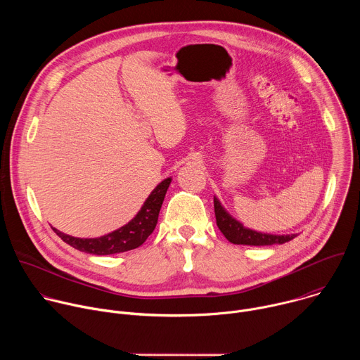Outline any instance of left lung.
I'll return each instance as SVG.
<instances>
[{"label":"left lung","mask_w":360,"mask_h":360,"mask_svg":"<svg viewBox=\"0 0 360 360\" xmlns=\"http://www.w3.org/2000/svg\"><path fill=\"white\" fill-rule=\"evenodd\" d=\"M214 208H215V218L217 225L224 233V236L235 243V245H250V246H265V245H275V243H285L292 240L296 235H271V233H261L248 228H243L236 219H233L221 205V202L214 198Z\"/></svg>","instance_id":"left-lung-1"}]
</instances>
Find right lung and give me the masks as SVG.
<instances>
[{
	"mask_svg": "<svg viewBox=\"0 0 360 360\" xmlns=\"http://www.w3.org/2000/svg\"><path fill=\"white\" fill-rule=\"evenodd\" d=\"M169 184H171V178L164 179L155 189L150 192V195L142 205V208L136 214V217L131 222H128L125 226L108 235H104L101 238L81 239V238L65 235L57 231L56 228L53 229L65 243L85 253L112 255V253H121V252L135 249L141 246L146 240V238L153 232V229H155L158 222V215H160Z\"/></svg>",
	"mask_w": 360,
	"mask_h": 360,
	"instance_id": "add662e5",
	"label": "right lung"
}]
</instances>
